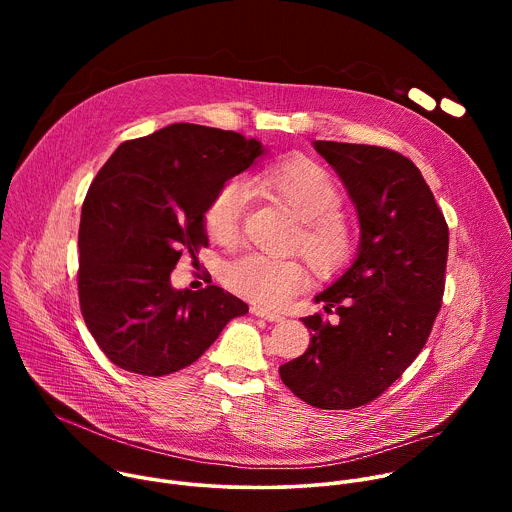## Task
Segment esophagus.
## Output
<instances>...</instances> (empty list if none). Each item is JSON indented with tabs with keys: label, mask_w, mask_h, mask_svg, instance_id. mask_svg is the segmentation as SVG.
I'll return each instance as SVG.
<instances>
[{
	"label": "esophagus",
	"mask_w": 512,
	"mask_h": 512,
	"mask_svg": "<svg viewBox=\"0 0 512 512\" xmlns=\"http://www.w3.org/2000/svg\"><path fill=\"white\" fill-rule=\"evenodd\" d=\"M251 314L257 316V318H263V320H267V322H281V320H283L281 314L271 312V310H265V308H261V306H251Z\"/></svg>",
	"instance_id": "obj_1"
}]
</instances>
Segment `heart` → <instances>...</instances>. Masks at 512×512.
I'll list each match as a JSON object with an SVG mask.
<instances>
[{"label": "heart", "mask_w": 512, "mask_h": 512, "mask_svg": "<svg viewBox=\"0 0 512 512\" xmlns=\"http://www.w3.org/2000/svg\"><path fill=\"white\" fill-rule=\"evenodd\" d=\"M253 186L287 206L302 221L298 245L320 273L340 271L356 251V233L340 214L342 192L330 172L312 160H289L263 168ZM249 188L243 180L223 184L204 210V229L221 245L239 239ZM223 283L233 294L279 308L308 283V271L298 259H275L265 253H247L223 269Z\"/></svg>", "instance_id": "b5f03b06"}]
</instances>
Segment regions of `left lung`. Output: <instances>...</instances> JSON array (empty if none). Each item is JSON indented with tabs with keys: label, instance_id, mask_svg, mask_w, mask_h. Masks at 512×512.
Masks as SVG:
<instances>
[{
	"label": "left lung",
	"instance_id": "left-lung-1",
	"mask_svg": "<svg viewBox=\"0 0 512 512\" xmlns=\"http://www.w3.org/2000/svg\"><path fill=\"white\" fill-rule=\"evenodd\" d=\"M356 208L352 265L316 302L338 324L302 318L308 350L279 367L285 387L320 409H354L387 391L417 358L442 308L450 233L417 166L387 148L314 141Z\"/></svg>",
	"mask_w": 512,
	"mask_h": 512
}]
</instances>
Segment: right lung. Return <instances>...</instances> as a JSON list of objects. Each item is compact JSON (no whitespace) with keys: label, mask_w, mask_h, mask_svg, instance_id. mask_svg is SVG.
<instances>
[{"label":"right lung","mask_w":512,"mask_h":512,"mask_svg":"<svg viewBox=\"0 0 512 512\" xmlns=\"http://www.w3.org/2000/svg\"><path fill=\"white\" fill-rule=\"evenodd\" d=\"M261 154V141L241 133L174 123L121 143L95 176L81 212L79 302L119 369L176 373L249 312L218 285L176 289L170 273L208 245L204 210L214 192Z\"/></svg>","instance_id":"1"}]
</instances>
